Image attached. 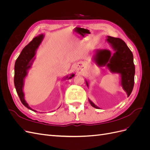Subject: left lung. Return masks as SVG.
Instances as JSON below:
<instances>
[{"instance_id": "obj_1", "label": "left lung", "mask_w": 150, "mask_h": 150, "mask_svg": "<svg viewBox=\"0 0 150 150\" xmlns=\"http://www.w3.org/2000/svg\"><path fill=\"white\" fill-rule=\"evenodd\" d=\"M106 40L110 44L115 52L111 55L110 50L97 49L93 56V60L98 66L100 67L106 66L112 73L120 74L121 86L129 97L133 91L134 83L135 67L133 53L126 44L120 38L107 36ZM86 83L88 88V82L86 80ZM88 100L93 107L100 109L89 99Z\"/></svg>"}]
</instances>
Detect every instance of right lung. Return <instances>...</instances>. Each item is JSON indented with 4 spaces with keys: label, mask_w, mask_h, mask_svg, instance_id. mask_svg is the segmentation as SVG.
<instances>
[{
    "label": "right lung",
    "mask_w": 150,
    "mask_h": 150,
    "mask_svg": "<svg viewBox=\"0 0 150 150\" xmlns=\"http://www.w3.org/2000/svg\"><path fill=\"white\" fill-rule=\"evenodd\" d=\"M44 35L43 34H40L35 37L32 41H30L27 46L22 49L20 55L16 59L14 66V85L17 93L19 96L21 101L24 105L29 110L37 112L35 110L32 109L29 104L27 103L24 98V93L23 91L24 79L28 76V70L31 67L34 61L35 60V55L36 51L40 44H41ZM74 76V74H71L69 77L67 76L66 78L62 79H71Z\"/></svg>",
    "instance_id": "add662e5"
}]
</instances>
